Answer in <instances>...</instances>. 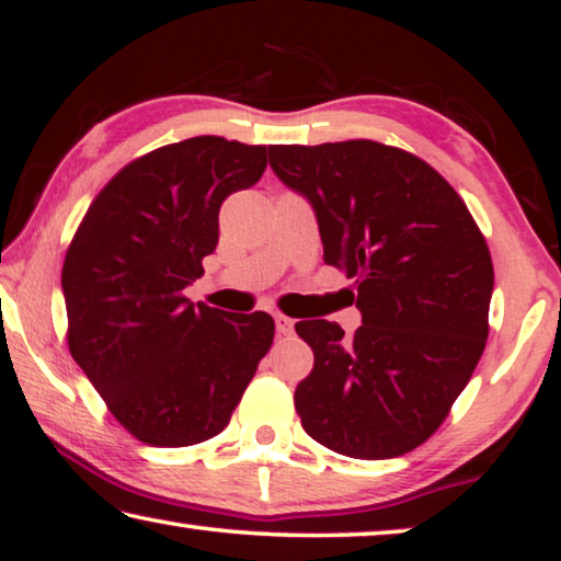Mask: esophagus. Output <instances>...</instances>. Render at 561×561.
Here are the masks:
<instances>
[{
    "instance_id": "1",
    "label": "esophagus",
    "mask_w": 561,
    "mask_h": 561,
    "mask_svg": "<svg viewBox=\"0 0 561 561\" xmlns=\"http://www.w3.org/2000/svg\"><path fill=\"white\" fill-rule=\"evenodd\" d=\"M274 324H277V331L282 336H289L294 331V319L284 317V314H274Z\"/></svg>"
}]
</instances>
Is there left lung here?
<instances>
[{
  "label": "left lung",
  "mask_w": 561,
  "mask_h": 561,
  "mask_svg": "<svg viewBox=\"0 0 561 561\" xmlns=\"http://www.w3.org/2000/svg\"><path fill=\"white\" fill-rule=\"evenodd\" d=\"M317 215L324 262L356 279L360 327L299 321L314 368L294 393L304 431L360 460L411 453L440 428L488 341L495 272L460 195L376 140L270 146Z\"/></svg>",
  "instance_id": "1"
}]
</instances>
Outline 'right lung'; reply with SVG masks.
I'll return each instance as SVG.
<instances>
[{"label":"right lung","mask_w":561,"mask_h":561,"mask_svg":"<svg viewBox=\"0 0 561 561\" xmlns=\"http://www.w3.org/2000/svg\"><path fill=\"white\" fill-rule=\"evenodd\" d=\"M267 146L197 136L133 160L91 203L66 252L69 351L113 417L158 448L230 423L274 339L264 311L225 314L185 287L220 240V205L252 187Z\"/></svg>","instance_id":"add662e5"}]
</instances>
